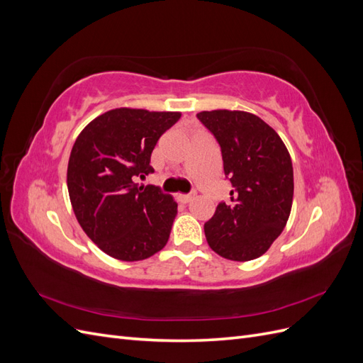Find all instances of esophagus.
<instances>
[{"mask_svg": "<svg viewBox=\"0 0 363 363\" xmlns=\"http://www.w3.org/2000/svg\"><path fill=\"white\" fill-rule=\"evenodd\" d=\"M195 199V192H191V194H180L179 195V200L182 201V203H189V201H192Z\"/></svg>", "mask_w": 363, "mask_h": 363, "instance_id": "esophagus-1", "label": "esophagus"}]
</instances>
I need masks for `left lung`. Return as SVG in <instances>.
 <instances>
[{"label":"left lung","instance_id":"obj_1","mask_svg":"<svg viewBox=\"0 0 363 363\" xmlns=\"http://www.w3.org/2000/svg\"><path fill=\"white\" fill-rule=\"evenodd\" d=\"M221 147L228 201L204 224L207 244L219 256L260 257L283 232L292 207L294 169L288 148L265 121L240 111L196 115Z\"/></svg>","mask_w":363,"mask_h":363}]
</instances>
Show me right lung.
<instances>
[{
    "mask_svg": "<svg viewBox=\"0 0 363 363\" xmlns=\"http://www.w3.org/2000/svg\"><path fill=\"white\" fill-rule=\"evenodd\" d=\"M180 112L113 108L87 124L71 150L68 192L77 221L106 255L144 260L167 245L177 203L157 186L151 152Z\"/></svg>",
    "mask_w": 363,
    "mask_h": 363,
    "instance_id": "1",
    "label": "right lung"
}]
</instances>
